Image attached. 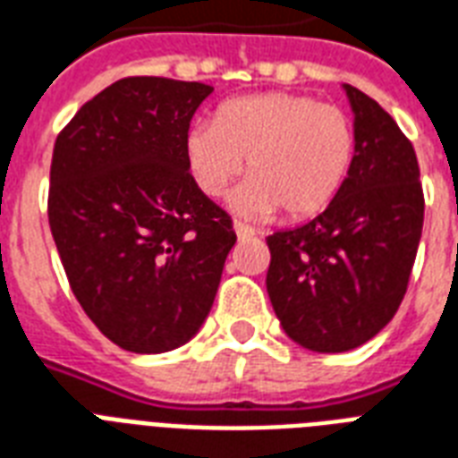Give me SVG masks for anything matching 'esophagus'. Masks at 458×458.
<instances>
[{
	"label": "esophagus",
	"mask_w": 458,
	"mask_h": 458,
	"mask_svg": "<svg viewBox=\"0 0 458 458\" xmlns=\"http://www.w3.org/2000/svg\"><path fill=\"white\" fill-rule=\"evenodd\" d=\"M233 230H235V235L242 240V237H252L254 235V228H250V225H244V223L235 221L233 223Z\"/></svg>",
	"instance_id": "34e87169"
}]
</instances>
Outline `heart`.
<instances>
[{"instance_id":"heart-1","label":"heart","mask_w":458,"mask_h":458,"mask_svg":"<svg viewBox=\"0 0 458 458\" xmlns=\"http://www.w3.org/2000/svg\"><path fill=\"white\" fill-rule=\"evenodd\" d=\"M187 167L206 197H221L244 170L250 177L230 194L240 216L276 214L300 221L319 214L344 187L355 158L351 117L334 105L295 93L233 98L214 122L191 124Z\"/></svg>"}]
</instances>
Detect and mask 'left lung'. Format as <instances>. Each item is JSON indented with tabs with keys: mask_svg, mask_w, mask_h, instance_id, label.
I'll use <instances>...</instances> for the list:
<instances>
[{
	"mask_svg": "<svg viewBox=\"0 0 458 458\" xmlns=\"http://www.w3.org/2000/svg\"><path fill=\"white\" fill-rule=\"evenodd\" d=\"M344 90L355 129L344 187L314 221L267 237L276 317L314 353L353 351L392 322L423 233L413 146L377 100L348 83Z\"/></svg>",
	"mask_w": 458,
	"mask_h": 458,
	"instance_id": "left-lung-1",
	"label": "left lung"
}]
</instances>
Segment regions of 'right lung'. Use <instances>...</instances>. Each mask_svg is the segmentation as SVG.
<instances>
[{
    "label": "right lung",
    "mask_w": 458,
    "mask_h": 458,
    "mask_svg": "<svg viewBox=\"0 0 458 458\" xmlns=\"http://www.w3.org/2000/svg\"><path fill=\"white\" fill-rule=\"evenodd\" d=\"M211 93L163 76L120 79L55 141L47 216L59 259L90 322L131 353L197 336L237 240L184 153Z\"/></svg>",
    "instance_id": "1"
}]
</instances>
